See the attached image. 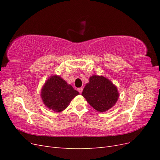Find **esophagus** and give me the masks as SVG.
Returning <instances> with one entry per match:
<instances>
[{
    "label": "esophagus",
    "instance_id": "34e87169",
    "mask_svg": "<svg viewBox=\"0 0 160 160\" xmlns=\"http://www.w3.org/2000/svg\"><path fill=\"white\" fill-rule=\"evenodd\" d=\"M77 90H78V91L81 93H82V91H83V88H79L77 89Z\"/></svg>",
    "mask_w": 160,
    "mask_h": 160
}]
</instances>
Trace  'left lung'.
<instances>
[{
    "label": "left lung",
    "mask_w": 160,
    "mask_h": 160,
    "mask_svg": "<svg viewBox=\"0 0 160 160\" xmlns=\"http://www.w3.org/2000/svg\"><path fill=\"white\" fill-rule=\"evenodd\" d=\"M89 105L99 112L111 108L118 99L117 88L103 76L93 75L89 78L81 94Z\"/></svg>",
    "instance_id": "obj_1"
}]
</instances>
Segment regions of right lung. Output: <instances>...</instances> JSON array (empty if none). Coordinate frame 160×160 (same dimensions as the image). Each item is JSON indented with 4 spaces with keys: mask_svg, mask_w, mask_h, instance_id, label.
<instances>
[{
    "mask_svg": "<svg viewBox=\"0 0 160 160\" xmlns=\"http://www.w3.org/2000/svg\"><path fill=\"white\" fill-rule=\"evenodd\" d=\"M79 93L59 76L48 79L41 91V98L48 108L55 112L66 109L75 96Z\"/></svg>",
    "mask_w": 160,
    "mask_h": 160,
    "instance_id": "obj_1",
    "label": "right lung"
}]
</instances>
